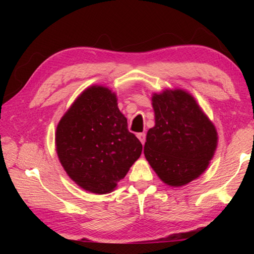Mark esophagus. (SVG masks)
I'll return each instance as SVG.
<instances>
[{
    "label": "esophagus",
    "instance_id": "obj_1",
    "mask_svg": "<svg viewBox=\"0 0 254 254\" xmlns=\"http://www.w3.org/2000/svg\"><path fill=\"white\" fill-rule=\"evenodd\" d=\"M136 136H137V139L140 140V142L144 144V142H145V133H137Z\"/></svg>",
    "mask_w": 254,
    "mask_h": 254
}]
</instances>
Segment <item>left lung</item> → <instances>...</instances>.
I'll return each instance as SVG.
<instances>
[{"label":"left lung","instance_id":"obj_1","mask_svg":"<svg viewBox=\"0 0 254 254\" xmlns=\"http://www.w3.org/2000/svg\"><path fill=\"white\" fill-rule=\"evenodd\" d=\"M151 100L156 124L147 133L144 156L163 183L184 186L208 167L216 128L186 91L166 89Z\"/></svg>","mask_w":254,"mask_h":254}]
</instances>
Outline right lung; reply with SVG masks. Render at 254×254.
Returning <instances> with one entry per match:
<instances>
[{"mask_svg":"<svg viewBox=\"0 0 254 254\" xmlns=\"http://www.w3.org/2000/svg\"><path fill=\"white\" fill-rule=\"evenodd\" d=\"M56 150L70 179L85 190L107 194L126 177L142 152L128 132L115 93L104 86L86 88L60 120Z\"/></svg>","mask_w":254,"mask_h":254,"instance_id":"obj_1","label":"right lung"}]
</instances>
